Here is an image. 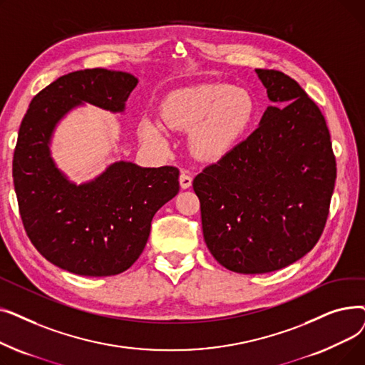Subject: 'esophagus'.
I'll return each instance as SVG.
<instances>
[{
  "label": "esophagus",
  "instance_id": "obj_1",
  "mask_svg": "<svg viewBox=\"0 0 365 365\" xmlns=\"http://www.w3.org/2000/svg\"><path fill=\"white\" fill-rule=\"evenodd\" d=\"M179 182H180L182 189H187V187L192 186V176L187 175V173L183 171L182 175H180V178H179Z\"/></svg>",
  "mask_w": 365,
  "mask_h": 365
}]
</instances>
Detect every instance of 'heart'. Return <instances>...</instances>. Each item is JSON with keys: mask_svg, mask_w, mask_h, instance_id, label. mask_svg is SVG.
<instances>
[{"mask_svg": "<svg viewBox=\"0 0 365 365\" xmlns=\"http://www.w3.org/2000/svg\"><path fill=\"white\" fill-rule=\"evenodd\" d=\"M160 109L168 128L190 130V148L197 157L217 161L234 150L252 125L256 103L244 88L204 83L170 91ZM139 134L148 143L167 145L165 128L152 118L140 121Z\"/></svg>", "mask_w": 365, "mask_h": 365, "instance_id": "1", "label": "heart"}]
</instances>
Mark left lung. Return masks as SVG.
Listing matches in <instances>:
<instances>
[{"label":"left lung","instance_id":"obj_1","mask_svg":"<svg viewBox=\"0 0 365 365\" xmlns=\"http://www.w3.org/2000/svg\"><path fill=\"white\" fill-rule=\"evenodd\" d=\"M256 72L274 106L192 185L210 253L238 274L274 272L309 253L336 182L330 131L317 103L289 75Z\"/></svg>","mask_w":365,"mask_h":365}]
</instances>
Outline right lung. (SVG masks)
Masks as SVG:
<instances>
[{
    "instance_id": "right-lung-1",
    "label": "right lung",
    "mask_w": 365,
    "mask_h": 365,
    "mask_svg": "<svg viewBox=\"0 0 365 365\" xmlns=\"http://www.w3.org/2000/svg\"><path fill=\"white\" fill-rule=\"evenodd\" d=\"M138 78L103 68L61 76L32 99L19 128L13 182L25 231L43 257L84 277L117 275L139 259L158 210L179 192V168L110 164L83 185L50 157L56 124L75 106L123 112Z\"/></svg>"
}]
</instances>
